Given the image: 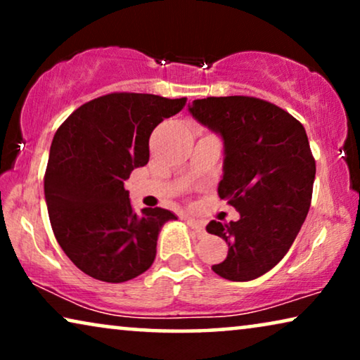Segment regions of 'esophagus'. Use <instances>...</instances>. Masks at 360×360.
Here are the masks:
<instances>
[{
	"label": "esophagus",
	"instance_id": "34e87169",
	"mask_svg": "<svg viewBox=\"0 0 360 360\" xmlns=\"http://www.w3.org/2000/svg\"><path fill=\"white\" fill-rule=\"evenodd\" d=\"M185 221H186V224H188L190 228L195 231L196 236H203L205 234V224L201 223V221L193 219V218H185Z\"/></svg>",
	"mask_w": 360,
	"mask_h": 360
}]
</instances>
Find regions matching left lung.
I'll return each mask as SVG.
<instances>
[{"label":"left lung","instance_id":"obj_1","mask_svg":"<svg viewBox=\"0 0 360 360\" xmlns=\"http://www.w3.org/2000/svg\"><path fill=\"white\" fill-rule=\"evenodd\" d=\"M190 112L223 137L218 195L240 214L206 226L229 248L213 270L233 282L254 280L288 252L311 205L316 164L307 131L290 112L254 96H208L191 103Z\"/></svg>","mask_w":360,"mask_h":360}]
</instances>
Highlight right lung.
I'll return each instance as SVG.
<instances>
[{
	"mask_svg": "<svg viewBox=\"0 0 360 360\" xmlns=\"http://www.w3.org/2000/svg\"><path fill=\"white\" fill-rule=\"evenodd\" d=\"M186 98L110 93L72 112L53 136L44 176L57 243L82 272L108 283L136 278L150 267L164 208L131 206L124 180L149 162V137L184 110Z\"/></svg>",
	"mask_w": 360,
	"mask_h": 360,
	"instance_id": "add662e5",
	"label": "right lung"
}]
</instances>
